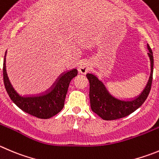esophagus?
<instances>
[{
  "instance_id": "esophagus-1",
  "label": "esophagus",
  "mask_w": 159,
  "mask_h": 159,
  "mask_svg": "<svg viewBox=\"0 0 159 159\" xmlns=\"http://www.w3.org/2000/svg\"><path fill=\"white\" fill-rule=\"evenodd\" d=\"M91 66L88 62H83L80 64L79 67H78V70H79L80 74L81 75H85L87 72L90 70Z\"/></svg>"
}]
</instances>
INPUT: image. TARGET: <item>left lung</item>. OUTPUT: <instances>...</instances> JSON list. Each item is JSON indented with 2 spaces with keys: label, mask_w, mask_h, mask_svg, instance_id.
<instances>
[{
  "label": "left lung",
  "mask_w": 159,
  "mask_h": 159,
  "mask_svg": "<svg viewBox=\"0 0 159 159\" xmlns=\"http://www.w3.org/2000/svg\"><path fill=\"white\" fill-rule=\"evenodd\" d=\"M151 60V75L141 94L131 100H120L109 93L106 86L96 75L87 74L89 81V99L91 109L103 120H115L128 116L140 107L149 95L153 78L154 58L152 50L148 44Z\"/></svg>",
  "instance_id": "8db88e82"
}]
</instances>
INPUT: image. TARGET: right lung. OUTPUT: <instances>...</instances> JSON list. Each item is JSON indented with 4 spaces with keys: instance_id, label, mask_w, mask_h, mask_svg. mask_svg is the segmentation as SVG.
<instances>
[{
    "instance_id": "add662e5",
    "label": "right lung",
    "mask_w": 159,
    "mask_h": 159,
    "mask_svg": "<svg viewBox=\"0 0 159 159\" xmlns=\"http://www.w3.org/2000/svg\"><path fill=\"white\" fill-rule=\"evenodd\" d=\"M6 52L3 64V78L6 91L13 103L26 113L43 119L52 118L61 111L64 106L70 82L78 75L77 69L63 73L56 80L53 86L44 93L37 96H23L14 89L8 79L6 71Z\"/></svg>"
}]
</instances>
